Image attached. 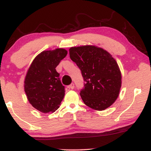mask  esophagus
<instances>
[{
	"instance_id": "esophagus-1",
	"label": "esophagus",
	"mask_w": 151,
	"mask_h": 151,
	"mask_svg": "<svg viewBox=\"0 0 151 151\" xmlns=\"http://www.w3.org/2000/svg\"><path fill=\"white\" fill-rule=\"evenodd\" d=\"M69 88H71V89H73V88H74V84L72 83V84H70V85L69 86Z\"/></svg>"
}]
</instances>
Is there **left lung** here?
<instances>
[{
    "mask_svg": "<svg viewBox=\"0 0 151 151\" xmlns=\"http://www.w3.org/2000/svg\"><path fill=\"white\" fill-rule=\"evenodd\" d=\"M69 55L83 77L84 85L80 94L84 104L97 111L111 106L122 85L120 70L112 55L92 45L71 47Z\"/></svg>",
    "mask_w": 151,
    "mask_h": 151,
    "instance_id": "8db88e82",
    "label": "left lung"
}]
</instances>
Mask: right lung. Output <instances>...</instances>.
Returning <instances> with one entry per match:
<instances>
[{
	"instance_id": "right-lung-1",
	"label": "right lung",
	"mask_w": 151,
	"mask_h": 151,
	"mask_svg": "<svg viewBox=\"0 0 151 151\" xmlns=\"http://www.w3.org/2000/svg\"><path fill=\"white\" fill-rule=\"evenodd\" d=\"M67 51L59 48L44 51L35 58L24 79V91L29 102L42 113L54 112L65 96V86L55 68Z\"/></svg>"
}]
</instances>
